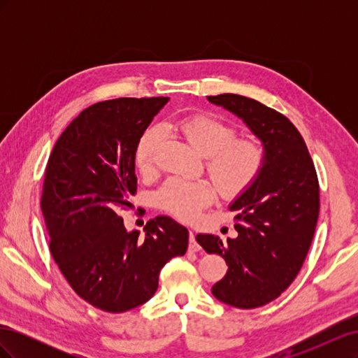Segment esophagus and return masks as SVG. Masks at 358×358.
Segmentation results:
<instances>
[{
  "mask_svg": "<svg viewBox=\"0 0 358 358\" xmlns=\"http://www.w3.org/2000/svg\"><path fill=\"white\" fill-rule=\"evenodd\" d=\"M189 249H191V251H194V252L200 251V245L197 243L196 234H194L192 231H189Z\"/></svg>",
  "mask_w": 358,
  "mask_h": 358,
  "instance_id": "34e87169",
  "label": "esophagus"
}]
</instances>
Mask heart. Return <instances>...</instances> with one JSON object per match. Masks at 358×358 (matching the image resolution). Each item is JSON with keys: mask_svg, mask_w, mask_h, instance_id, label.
I'll return each instance as SVG.
<instances>
[{"mask_svg": "<svg viewBox=\"0 0 358 358\" xmlns=\"http://www.w3.org/2000/svg\"><path fill=\"white\" fill-rule=\"evenodd\" d=\"M170 128L206 158V170L221 196L227 199L242 196L263 173L264 149L252 140L236 138V129L229 124L206 115H192L176 119ZM159 143L161 133L157 128L148 129L140 137L136 164L142 173L154 169ZM213 197L215 191L208 182L170 178L157 191L155 203L159 209L182 221H192Z\"/></svg>", "mask_w": 358, "mask_h": 358, "instance_id": "1", "label": "heart"}]
</instances>
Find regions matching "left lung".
<instances>
[{"instance_id":"left-lung-1","label":"left lung","mask_w":358,"mask_h":358,"mask_svg":"<svg viewBox=\"0 0 358 358\" xmlns=\"http://www.w3.org/2000/svg\"><path fill=\"white\" fill-rule=\"evenodd\" d=\"M208 100L241 117L266 154L258 180L230 204L237 212L236 239L196 237L206 252L221 255L229 266L212 294L230 306L254 309L278 299L300 272L318 221V178L305 140L282 113L237 94Z\"/></svg>"}]
</instances>
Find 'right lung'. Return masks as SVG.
<instances>
[{"instance_id":"add662e5","label":"right lung","mask_w":358,"mask_h":358,"mask_svg":"<svg viewBox=\"0 0 358 358\" xmlns=\"http://www.w3.org/2000/svg\"><path fill=\"white\" fill-rule=\"evenodd\" d=\"M169 96L92 104L64 129L48 159L41 212L50 254L76 294L121 313L155 294L161 268L188 248L169 216L127 231L119 209L137 191L136 148Z\"/></svg>"}]
</instances>
